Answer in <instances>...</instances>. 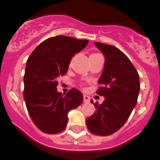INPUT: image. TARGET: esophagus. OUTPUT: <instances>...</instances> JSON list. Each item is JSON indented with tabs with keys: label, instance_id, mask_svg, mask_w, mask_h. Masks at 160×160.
<instances>
[{
	"label": "esophagus",
	"instance_id": "1",
	"mask_svg": "<svg viewBox=\"0 0 160 160\" xmlns=\"http://www.w3.org/2000/svg\"><path fill=\"white\" fill-rule=\"evenodd\" d=\"M83 101L84 102H90V97L88 95H83Z\"/></svg>",
	"mask_w": 160,
	"mask_h": 160
}]
</instances>
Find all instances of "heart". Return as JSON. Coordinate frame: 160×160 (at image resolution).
I'll return each instance as SVG.
<instances>
[{"label":"heart","mask_w":160,"mask_h":160,"mask_svg":"<svg viewBox=\"0 0 160 160\" xmlns=\"http://www.w3.org/2000/svg\"><path fill=\"white\" fill-rule=\"evenodd\" d=\"M98 55V54H92L91 55Z\"/></svg>","instance_id":"1"}]
</instances>
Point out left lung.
Returning <instances> with one entry per match:
<instances>
[{"label": "left lung", "instance_id": "1", "mask_svg": "<svg viewBox=\"0 0 160 160\" xmlns=\"http://www.w3.org/2000/svg\"><path fill=\"white\" fill-rule=\"evenodd\" d=\"M102 52L105 65L98 83V95L104 96L102 104L96 102V111L86 118L92 133L109 136L125 124L137 103L140 84L137 71L129 58L116 47L95 42ZM91 102L93 104V100Z\"/></svg>", "mask_w": 160, "mask_h": 160}]
</instances>
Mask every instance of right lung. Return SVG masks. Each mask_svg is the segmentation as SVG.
I'll return each mask as SVG.
<instances>
[{
  "label": "right lung",
  "mask_w": 160,
  "mask_h": 160,
  "mask_svg": "<svg viewBox=\"0 0 160 160\" xmlns=\"http://www.w3.org/2000/svg\"><path fill=\"white\" fill-rule=\"evenodd\" d=\"M88 40L56 36L39 44L27 61L24 98L33 122L41 131L55 134L68 123L69 111L82 103L83 95L73 88L66 95L57 90V78L68 72L71 60Z\"/></svg>",
  "instance_id": "add662e5"
}]
</instances>
